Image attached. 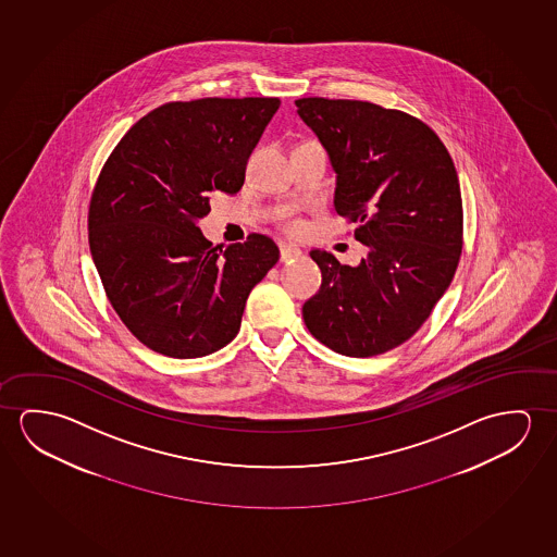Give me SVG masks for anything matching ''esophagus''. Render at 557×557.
<instances>
[{"mask_svg":"<svg viewBox=\"0 0 557 557\" xmlns=\"http://www.w3.org/2000/svg\"><path fill=\"white\" fill-rule=\"evenodd\" d=\"M302 252H300L299 247H295V245H282L280 247V260L282 262H293V260H297Z\"/></svg>","mask_w":557,"mask_h":557,"instance_id":"obj_1","label":"esophagus"}]
</instances>
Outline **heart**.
I'll return each mask as SVG.
<instances>
[{"instance_id":"obj_1","label":"heart","mask_w":557,"mask_h":557,"mask_svg":"<svg viewBox=\"0 0 557 557\" xmlns=\"http://www.w3.org/2000/svg\"><path fill=\"white\" fill-rule=\"evenodd\" d=\"M282 227L287 233H292V235H297V233L302 232V222H300L299 218H293V215H285L282 220Z\"/></svg>"}]
</instances>
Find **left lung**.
Returning a JSON list of instances; mask_svg holds the SVG:
<instances>
[{
  "instance_id": "left-lung-1",
  "label": "left lung",
  "mask_w": 557,
  "mask_h": 557,
  "mask_svg": "<svg viewBox=\"0 0 557 557\" xmlns=\"http://www.w3.org/2000/svg\"><path fill=\"white\" fill-rule=\"evenodd\" d=\"M295 103L337 173V214L357 223L355 239L369 247L359 265L310 252L322 285L302 307L305 324L332 351L382 355L426 322L454 280L462 248L454 160L409 113L360 100Z\"/></svg>"
}]
</instances>
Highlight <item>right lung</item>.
I'll use <instances>...</instances> for the list:
<instances>
[{"label": "right lung", "instance_id": "add662e5", "mask_svg": "<svg viewBox=\"0 0 557 557\" xmlns=\"http://www.w3.org/2000/svg\"><path fill=\"white\" fill-rule=\"evenodd\" d=\"M280 98L163 103L128 128L96 181L88 243L103 289L148 349L197 359L237 335L248 293L280 250L260 233L222 250L197 222L235 195Z\"/></svg>", "mask_w": 557, "mask_h": 557}]
</instances>
